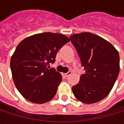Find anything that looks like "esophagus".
<instances>
[{
  "instance_id": "1",
  "label": "esophagus",
  "mask_w": 124,
  "mask_h": 124,
  "mask_svg": "<svg viewBox=\"0 0 124 124\" xmlns=\"http://www.w3.org/2000/svg\"><path fill=\"white\" fill-rule=\"evenodd\" d=\"M71 74H72V72H71V71H69L67 73H65V74H64V75L65 77H69V76H70Z\"/></svg>"
}]
</instances>
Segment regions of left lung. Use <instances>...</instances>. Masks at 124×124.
<instances>
[{
	"mask_svg": "<svg viewBox=\"0 0 124 124\" xmlns=\"http://www.w3.org/2000/svg\"><path fill=\"white\" fill-rule=\"evenodd\" d=\"M70 40L75 47L85 73L72 87L75 98L84 103H94L111 92L120 70L119 54L110 42L90 32L73 34Z\"/></svg>",
	"mask_w": 124,
	"mask_h": 124,
	"instance_id": "left-lung-1",
	"label": "left lung"
}]
</instances>
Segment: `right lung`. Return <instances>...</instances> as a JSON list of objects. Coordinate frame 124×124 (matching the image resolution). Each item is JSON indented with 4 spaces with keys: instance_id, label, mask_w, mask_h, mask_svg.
<instances>
[{
    "instance_id": "obj_1",
    "label": "right lung",
    "mask_w": 124,
    "mask_h": 124,
    "mask_svg": "<svg viewBox=\"0 0 124 124\" xmlns=\"http://www.w3.org/2000/svg\"><path fill=\"white\" fill-rule=\"evenodd\" d=\"M70 41L64 34L44 32L22 40L13 54L11 70L17 90L26 100L44 103L56 95L62 75L49 64L57 52Z\"/></svg>"
}]
</instances>
